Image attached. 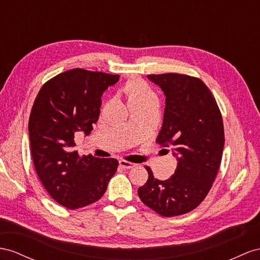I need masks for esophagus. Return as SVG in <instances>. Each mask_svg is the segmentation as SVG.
<instances>
[{
	"instance_id": "34e87169",
	"label": "esophagus",
	"mask_w": 260,
	"mask_h": 260,
	"mask_svg": "<svg viewBox=\"0 0 260 260\" xmlns=\"http://www.w3.org/2000/svg\"><path fill=\"white\" fill-rule=\"evenodd\" d=\"M119 166H121V167L124 169H131V168H134L136 165L133 162H129V161H126V160H119Z\"/></svg>"
}]
</instances>
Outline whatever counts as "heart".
I'll list each match as a JSON object with an SVG mask.
<instances>
[{"label":"heart","mask_w":260,"mask_h":260,"mask_svg":"<svg viewBox=\"0 0 260 260\" xmlns=\"http://www.w3.org/2000/svg\"><path fill=\"white\" fill-rule=\"evenodd\" d=\"M150 98H154V94L143 82L137 81L133 83L129 90L128 101H132V100H148Z\"/></svg>","instance_id":"b5f03b06"}]
</instances>
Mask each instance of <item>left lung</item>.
<instances>
[{"mask_svg":"<svg viewBox=\"0 0 260 260\" xmlns=\"http://www.w3.org/2000/svg\"><path fill=\"white\" fill-rule=\"evenodd\" d=\"M164 91L166 108L156 143L174 146L175 174L165 181L154 178L138 188L142 202L166 217L185 214L205 199L215 180L224 147V126L214 96L199 78L179 73L149 75Z\"/></svg>","mask_w":260,"mask_h":260,"instance_id":"obj_1","label":"left lung"}]
</instances>
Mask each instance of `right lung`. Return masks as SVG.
Segmentation results:
<instances>
[{
  "label": "right lung",
  "instance_id": "right-lung-1",
  "mask_svg": "<svg viewBox=\"0 0 260 260\" xmlns=\"http://www.w3.org/2000/svg\"><path fill=\"white\" fill-rule=\"evenodd\" d=\"M118 75L71 69L46 82L32 104L28 122L32 162L49 196L75 210L102 198L117 170L114 158L79 156L75 135L88 136L100 115L101 96Z\"/></svg>",
  "mask_w": 260,
  "mask_h": 260
}]
</instances>
